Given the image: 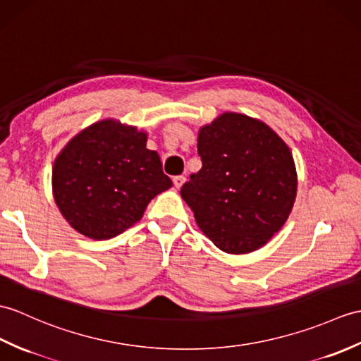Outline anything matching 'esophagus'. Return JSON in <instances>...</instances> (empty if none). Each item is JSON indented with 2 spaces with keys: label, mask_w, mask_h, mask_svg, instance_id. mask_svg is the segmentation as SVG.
<instances>
[{
  "label": "esophagus",
  "mask_w": 361,
  "mask_h": 361,
  "mask_svg": "<svg viewBox=\"0 0 361 361\" xmlns=\"http://www.w3.org/2000/svg\"><path fill=\"white\" fill-rule=\"evenodd\" d=\"M172 181H173V184H175V188L180 189V188L183 186V184H184V181H186V178H184L183 175H178V177H173Z\"/></svg>",
  "instance_id": "esophagus-1"
}]
</instances>
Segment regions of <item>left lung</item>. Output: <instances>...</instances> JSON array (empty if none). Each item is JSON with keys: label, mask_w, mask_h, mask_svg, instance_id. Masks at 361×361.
Listing matches in <instances>:
<instances>
[{"label": "left lung", "mask_w": 361, "mask_h": 361, "mask_svg": "<svg viewBox=\"0 0 361 361\" xmlns=\"http://www.w3.org/2000/svg\"><path fill=\"white\" fill-rule=\"evenodd\" d=\"M201 169L181 198L198 228L228 254L263 247L289 219L297 171L288 147L266 123L224 112L198 130Z\"/></svg>", "instance_id": "obj_1"}]
</instances>
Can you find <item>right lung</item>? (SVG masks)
I'll return each instance as SVG.
<instances>
[{"mask_svg": "<svg viewBox=\"0 0 361 361\" xmlns=\"http://www.w3.org/2000/svg\"><path fill=\"white\" fill-rule=\"evenodd\" d=\"M147 133L106 118L77 133L55 158L52 192L64 220L92 240L120 235L150 200L172 188Z\"/></svg>", "mask_w": 361, "mask_h": 361, "instance_id": "1", "label": "right lung"}]
</instances>
